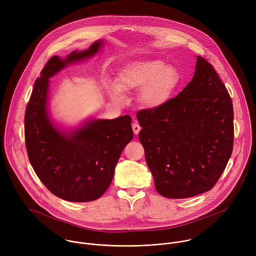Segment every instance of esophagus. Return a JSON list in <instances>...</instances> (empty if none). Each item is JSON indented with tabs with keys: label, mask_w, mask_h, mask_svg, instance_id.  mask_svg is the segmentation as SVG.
I'll use <instances>...</instances> for the list:
<instances>
[{
	"label": "esophagus",
	"mask_w": 256,
	"mask_h": 256,
	"mask_svg": "<svg viewBox=\"0 0 256 256\" xmlns=\"http://www.w3.org/2000/svg\"><path fill=\"white\" fill-rule=\"evenodd\" d=\"M132 130H134V134H138V132H140V126L136 122V124H132Z\"/></svg>",
	"instance_id": "esophagus-1"
}]
</instances>
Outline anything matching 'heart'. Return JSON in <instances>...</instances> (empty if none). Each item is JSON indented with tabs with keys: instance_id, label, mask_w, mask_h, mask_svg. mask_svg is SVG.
Segmentation results:
<instances>
[{
	"instance_id": "b5f03b06",
	"label": "heart",
	"mask_w": 256,
	"mask_h": 256,
	"mask_svg": "<svg viewBox=\"0 0 256 256\" xmlns=\"http://www.w3.org/2000/svg\"><path fill=\"white\" fill-rule=\"evenodd\" d=\"M181 81L179 70L162 60H142L128 64L118 78L112 93L122 100V91L140 90V101L148 107L157 108L167 103Z\"/></svg>"
}]
</instances>
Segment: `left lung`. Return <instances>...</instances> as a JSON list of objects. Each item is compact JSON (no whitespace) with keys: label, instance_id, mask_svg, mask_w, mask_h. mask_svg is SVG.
<instances>
[{"label":"left lung","instance_id":"1","mask_svg":"<svg viewBox=\"0 0 256 256\" xmlns=\"http://www.w3.org/2000/svg\"><path fill=\"white\" fill-rule=\"evenodd\" d=\"M233 118L226 86L202 56L176 97L138 112V138L159 194L186 198L214 186L233 151Z\"/></svg>","mask_w":256,"mask_h":256}]
</instances>
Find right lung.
<instances>
[{"instance_id": "right-lung-1", "label": "right lung", "mask_w": 256, "mask_h": 256, "mask_svg": "<svg viewBox=\"0 0 256 256\" xmlns=\"http://www.w3.org/2000/svg\"><path fill=\"white\" fill-rule=\"evenodd\" d=\"M101 46L99 40L64 60L50 58L35 80L26 106L24 134L30 164L52 194L68 202L99 198L110 186L120 154L134 138L130 116L97 120L70 136L62 134L48 118V78L68 64L93 56Z\"/></svg>"}]
</instances>
